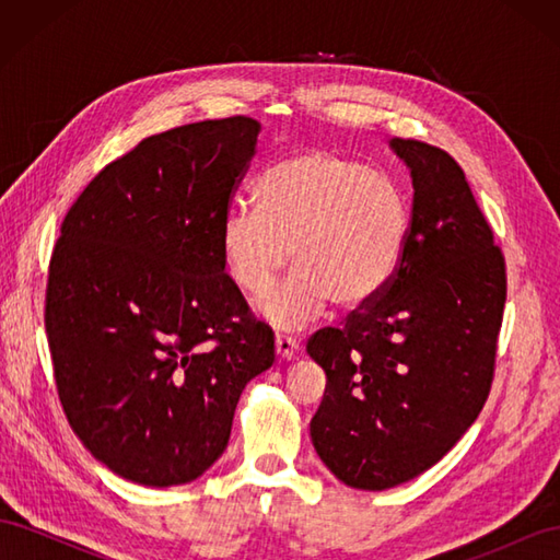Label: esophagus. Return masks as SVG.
<instances>
[{
	"label": "esophagus",
	"mask_w": 560,
	"mask_h": 560,
	"mask_svg": "<svg viewBox=\"0 0 560 560\" xmlns=\"http://www.w3.org/2000/svg\"><path fill=\"white\" fill-rule=\"evenodd\" d=\"M276 352H278V358H282V360H294V358H299V341L292 336L278 334L276 336Z\"/></svg>",
	"instance_id": "obj_1"
}]
</instances>
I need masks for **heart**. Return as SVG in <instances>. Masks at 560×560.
<instances>
[{"label":"heart","mask_w":560,"mask_h":560,"mask_svg":"<svg viewBox=\"0 0 560 560\" xmlns=\"http://www.w3.org/2000/svg\"><path fill=\"white\" fill-rule=\"evenodd\" d=\"M257 208H233L219 229L231 282L261 296L294 259L296 270L257 311L270 325H308L336 303L360 313L385 294L411 238L401 186L329 149L270 163L257 184Z\"/></svg>","instance_id":"1"}]
</instances>
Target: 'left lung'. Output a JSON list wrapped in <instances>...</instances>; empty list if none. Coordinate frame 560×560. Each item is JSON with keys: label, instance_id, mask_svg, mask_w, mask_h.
<instances>
[{"label": "left lung", "instance_id": "1", "mask_svg": "<svg viewBox=\"0 0 560 560\" xmlns=\"http://www.w3.org/2000/svg\"><path fill=\"white\" fill-rule=\"evenodd\" d=\"M411 171V238L397 276L308 354L327 387L311 439L336 479L385 490L436 465L481 413L506 299L504 257L463 167L444 149L389 140Z\"/></svg>", "mask_w": 560, "mask_h": 560}]
</instances>
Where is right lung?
<instances>
[{
  "mask_svg": "<svg viewBox=\"0 0 560 560\" xmlns=\"http://www.w3.org/2000/svg\"><path fill=\"white\" fill-rule=\"evenodd\" d=\"M249 116L151 135L83 189L46 287L58 397L93 457L128 481L198 479L245 385L276 362L219 252L259 138Z\"/></svg>",
  "mask_w": 560,
  "mask_h": 560,
  "instance_id": "right-lung-1",
  "label": "right lung"
}]
</instances>
